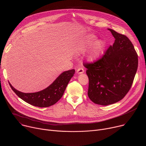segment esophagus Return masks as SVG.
<instances>
[{"label": "esophagus", "instance_id": "esophagus-1", "mask_svg": "<svg viewBox=\"0 0 146 146\" xmlns=\"http://www.w3.org/2000/svg\"><path fill=\"white\" fill-rule=\"evenodd\" d=\"M76 72H77L78 74H82V73L84 72V68H78V69L77 70Z\"/></svg>", "mask_w": 146, "mask_h": 146}]
</instances>
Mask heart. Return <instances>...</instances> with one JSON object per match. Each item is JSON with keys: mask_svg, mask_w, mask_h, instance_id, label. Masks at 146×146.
Masks as SVG:
<instances>
[{"mask_svg": "<svg viewBox=\"0 0 146 146\" xmlns=\"http://www.w3.org/2000/svg\"><path fill=\"white\" fill-rule=\"evenodd\" d=\"M96 38L95 36L89 35L81 39L76 46V50L78 53H84L91 47L88 54V60L91 62L98 60L105 47V41L100 40L95 42Z\"/></svg>", "mask_w": 146, "mask_h": 146, "instance_id": "1", "label": "heart"}]
</instances>
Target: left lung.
Wrapping results in <instances>:
<instances>
[{
  "label": "left lung",
  "mask_w": 146,
  "mask_h": 146,
  "mask_svg": "<svg viewBox=\"0 0 146 146\" xmlns=\"http://www.w3.org/2000/svg\"><path fill=\"white\" fill-rule=\"evenodd\" d=\"M108 30L115 38L113 46L96 61L83 64L89 78L88 97L104 106L116 103L126 96L138 67V55L129 38Z\"/></svg>",
  "instance_id": "obj_1"
}]
</instances>
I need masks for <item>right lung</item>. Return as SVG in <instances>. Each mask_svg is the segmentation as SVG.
Here are the masks:
<instances>
[{
    "mask_svg": "<svg viewBox=\"0 0 146 146\" xmlns=\"http://www.w3.org/2000/svg\"><path fill=\"white\" fill-rule=\"evenodd\" d=\"M75 72V70H71L62 72L48 87L35 93L21 92L10 83L9 85L15 93L26 102L40 108L49 107L57 103L61 98Z\"/></svg>",
    "mask_w": 146,
    "mask_h": 146,
    "instance_id": "obj_1",
    "label": "right lung"
}]
</instances>
